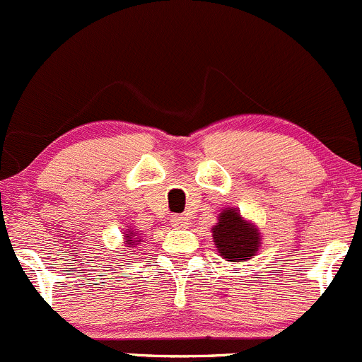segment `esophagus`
<instances>
[{"mask_svg":"<svg viewBox=\"0 0 362 362\" xmlns=\"http://www.w3.org/2000/svg\"><path fill=\"white\" fill-rule=\"evenodd\" d=\"M173 225L177 228H186L188 227V218L182 216V214H176V216H173Z\"/></svg>","mask_w":362,"mask_h":362,"instance_id":"obj_1","label":"esophagus"}]
</instances>
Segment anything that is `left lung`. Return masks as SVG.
Listing matches in <instances>:
<instances>
[{
  "mask_svg": "<svg viewBox=\"0 0 362 362\" xmlns=\"http://www.w3.org/2000/svg\"><path fill=\"white\" fill-rule=\"evenodd\" d=\"M211 230L218 253L228 262H245L259 252V228L252 221L245 220L235 207H225Z\"/></svg>",
  "mask_w": 362,
  "mask_h": 362,
  "instance_id": "left-lung-1",
  "label": "left lung"
}]
</instances>
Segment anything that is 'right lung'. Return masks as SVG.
<instances>
[{
	"label": "right lung",
	"mask_w": 362,
	"mask_h": 362,
	"mask_svg": "<svg viewBox=\"0 0 362 362\" xmlns=\"http://www.w3.org/2000/svg\"><path fill=\"white\" fill-rule=\"evenodd\" d=\"M135 235H137V232L127 230V234H124V241H127V245H139V241H141V239L135 238Z\"/></svg>",
	"instance_id": "add662e5"
}]
</instances>
